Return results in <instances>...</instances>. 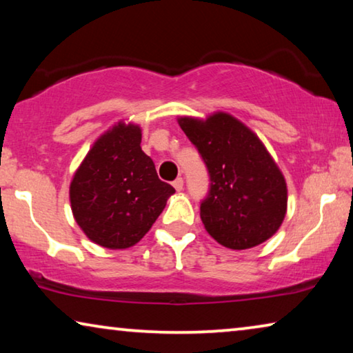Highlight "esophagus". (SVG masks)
<instances>
[{"instance_id":"esophagus-1","label":"esophagus","mask_w":353,"mask_h":353,"mask_svg":"<svg viewBox=\"0 0 353 353\" xmlns=\"http://www.w3.org/2000/svg\"><path fill=\"white\" fill-rule=\"evenodd\" d=\"M172 187H174L177 191H181L183 188V179L182 177H177L174 182H172Z\"/></svg>"}]
</instances>
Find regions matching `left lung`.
<instances>
[{
	"mask_svg": "<svg viewBox=\"0 0 353 353\" xmlns=\"http://www.w3.org/2000/svg\"><path fill=\"white\" fill-rule=\"evenodd\" d=\"M179 126L208 171V193L201 201L208 234L236 250L276 234L286 213V183L259 137L227 113L205 121L183 117Z\"/></svg>",
	"mask_w": 353,
	"mask_h": 353,
	"instance_id": "1",
	"label": "left lung"
}]
</instances>
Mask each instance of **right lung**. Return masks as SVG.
I'll use <instances>...</instances> for the list:
<instances>
[{
	"instance_id": "right-lung-1",
	"label": "right lung",
	"mask_w": 353,
	"mask_h": 353,
	"mask_svg": "<svg viewBox=\"0 0 353 353\" xmlns=\"http://www.w3.org/2000/svg\"><path fill=\"white\" fill-rule=\"evenodd\" d=\"M140 143L139 126L118 123L94 143L71 181L76 223L103 248L139 243L176 191L160 181Z\"/></svg>"
}]
</instances>
